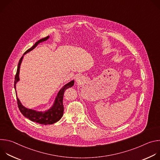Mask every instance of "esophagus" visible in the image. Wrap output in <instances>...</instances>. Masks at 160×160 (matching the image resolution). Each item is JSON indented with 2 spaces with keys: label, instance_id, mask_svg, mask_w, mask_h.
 <instances>
[{
  "label": "esophagus",
  "instance_id": "34e87169",
  "mask_svg": "<svg viewBox=\"0 0 160 160\" xmlns=\"http://www.w3.org/2000/svg\"><path fill=\"white\" fill-rule=\"evenodd\" d=\"M82 80H83V78H82V77L81 75H77L76 77V81L77 82H80L82 81Z\"/></svg>",
  "mask_w": 160,
  "mask_h": 160
}]
</instances>
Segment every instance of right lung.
I'll list each match as a JSON object with an SVG mask.
<instances>
[{
	"label": "right lung",
	"instance_id": "obj_1",
	"mask_svg": "<svg viewBox=\"0 0 160 160\" xmlns=\"http://www.w3.org/2000/svg\"><path fill=\"white\" fill-rule=\"evenodd\" d=\"M49 37L48 36L46 37L42 38V39L39 40L38 41H37L30 49H28L23 54V55H25L27 52H30V51H32L34 48H35L39 43L48 40L49 38ZM23 55H22V56L21 58V59L19 61L16 74L15 75V80H14L15 90H16V84L19 80V68H20V65H21L22 58H23ZM73 85H74V80H72L70 82L66 84L58 92L54 105L49 110H48L46 111L38 112L35 110L26 108L21 104L19 100L17 98V103H18V108H19L20 112L22 114V115L25 116L26 118H28L29 120H30L31 121H32L33 122H36V123H38L39 124H42V125L53 124V123L58 122L62 118V117L63 115L64 106H63V104H62V100H63V96H64V91L69 87H72Z\"/></svg>",
	"mask_w": 160,
	"mask_h": 160
}]
</instances>
